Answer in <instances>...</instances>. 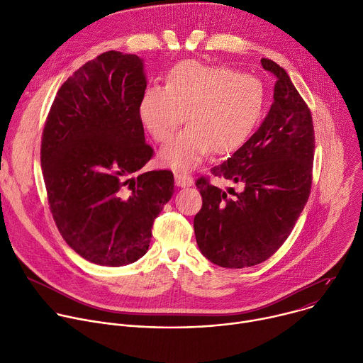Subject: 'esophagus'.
<instances>
[{
    "mask_svg": "<svg viewBox=\"0 0 363 363\" xmlns=\"http://www.w3.org/2000/svg\"><path fill=\"white\" fill-rule=\"evenodd\" d=\"M174 180H176V184L179 187H190L194 183L193 179L187 173H182V172L174 173Z\"/></svg>",
    "mask_w": 363,
    "mask_h": 363,
    "instance_id": "34e87169",
    "label": "esophagus"
}]
</instances>
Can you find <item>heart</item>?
Here are the masks:
<instances>
[{"instance_id": "obj_1", "label": "heart", "mask_w": 363, "mask_h": 363, "mask_svg": "<svg viewBox=\"0 0 363 363\" xmlns=\"http://www.w3.org/2000/svg\"><path fill=\"white\" fill-rule=\"evenodd\" d=\"M264 108L265 89L257 76L186 60L172 70L167 86L150 85L144 91L138 116L157 143L167 141L187 121L189 125L160 152L164 164L187 170L211 148L225 154L242 145Z\"/></svg>"}]
</instances>
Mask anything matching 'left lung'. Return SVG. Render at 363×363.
<instances>
[{
    "mask_svg": "<svg viewBox=\"0 0 363 363\" xmlns=\"http://www.w3.org/2000/svg\"><path fill=\"white\" fill-rule=\"evenodd\" d=\"M275 76L274 102L257 133L212 174L238 186L222 190L205 177L196 182L203 199L194 216L197 247L223 268L264 262L284 244L311 187L314 128L308 106L289 73L262 59Z\"/></svg>",
    "mask_w": 363,
    "mask_h": 363,
    "instance_id": "8db88e82",
    "label": "left lung"
}]
</instances>
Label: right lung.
I'll list each match as a JSON object with an SVG mask.
<instances>
[{"label": "right lung", "mask_w": 363, "mask_h": 363, "mask_svg": "<svg viewBox=\"0 0 363 363\" xmlns=\"http://www.w3.org/2000/svg\"><path fill=\"white\" fill-rule=\"evenodd\" d=\"M145 88L141 57L105 52L60 86L45 125L40 161L53 219L66 244L98 265L145 255L174 191L169 170L134 176L152 157L138 116Z\"/></svg>", "instance_id": "obj_1"}]
</instances>
